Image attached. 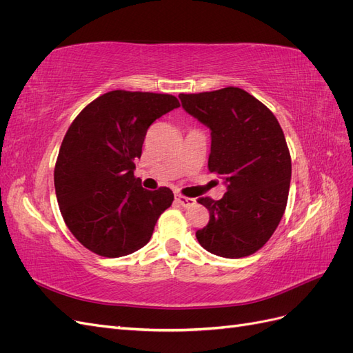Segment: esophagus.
<instances>
[{
    "label": "esophagus",
    "mask_w": 353,
    "mask_h": 353,
    "mask_svg": "<svg viewBox=\"0 0 353 353\" xmlns=\"http://www.w3.org/2000/svg\"><path fill=\"white\" fill-rule=\"evenodd\" d=\"M175 199H176V201L183 208H193L196 203H197L196 199H190V197H184V196H179V194H176Z\"/></svg>",
    "instance_id": "esophagus-1"
}]
</instances>
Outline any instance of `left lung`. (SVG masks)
Returning a JSON list of instances; mask_svg holds the SVG:
<instances>
[{"mask_svg": "<svg viewBox=\"0 0 353 353\" xmlns=\"http://www.w3.org/2000/svg\"><path fill=\"white\" fill-rule=\"evenodd\" d=\"M183 109L209 128V170L227 187L221 200L199 199L209 223L196 232L203 249L236 259L259 250L284 215L292 159L272 112L241 88L179 94Z\"/></svg>", "mask_w": 353, "mask_h": 353, "instance_id": "8db88e82", "label": "left lung"}]
</instances>
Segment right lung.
I'll use <instances>...</instances> for the list:
<instances>
[{"instance_id": "right-lung-1", "label": "right lung", "mask_w": 353, "mask_h": 353, "mask_svg": "<svg viewBox=\"0 0 353 353\" xmlns=\"http://www.w3.org/2000/svg\"><path fill=\"white\" fill-rule=\"evenodd\" d=\"M179 108L169 94L110 91L90 103L63 138L54 169L61 216L78 241L104 258L144 248L172 205L168 187H141L134 176L150 125Z\"/></svg>"}]
</instances>
